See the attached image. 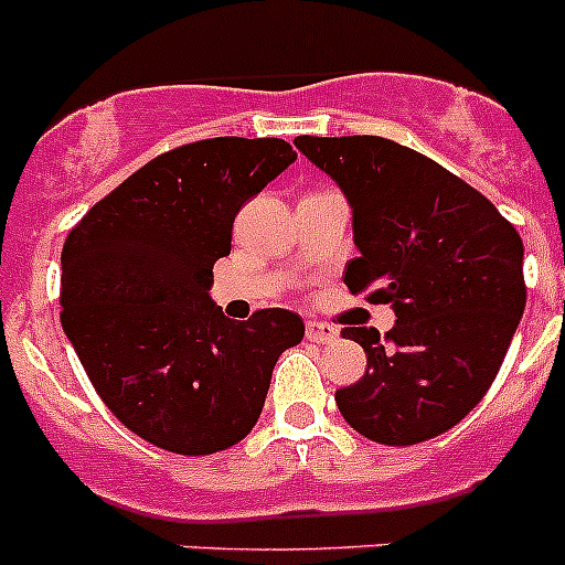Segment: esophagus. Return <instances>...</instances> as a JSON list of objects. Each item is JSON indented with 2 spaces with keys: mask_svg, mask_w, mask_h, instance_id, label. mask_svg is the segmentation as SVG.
Returning <instances> with one entry per match:
<instances>
[{
  "mask_svg": "<svg viewBox=\"0 0 565 565\" xmlns=\"http://www.w3.org/2000/svg\"><path fill=\"white\" fill-rule=\"evenodd\" d=\"M337 337H339V331L333 326H326V322H317V320L306 322V339H309V342L328 344V342H333Z\"/></svg>",
  "mask_w": 565,
  "mask_h": 565,
  "instance_id": "esophagus-1",
  "label": "esophagus"
}]
</instances>
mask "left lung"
<instances>
[{
  "mask_svg": "<svg viewBox=\"0 0 565 565\" xmlns=\"http://www.w3.org/2000/svg\"><path fill=\"white\" fill-rule=\"evenodd\" d=\"M353 212L350 292L372 289L394 328H344L366 353L337 392L344 422L377 445L445 434L489 392L522 320L524 245L486 195L425 154L372 135L295 137Z\"/></svg>",
  "mask_w": 565,
  "mask_h": 565,
  "instance_id": "8db88e82",
  "label": "left lung"
}]
</instances>
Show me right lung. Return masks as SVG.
<instances>
[{"label":"right lung","instance_id":"obj_1","mask_svg":"<svg viewBox=\"0 0 565 565\" xmlns=\"http://www.w3.org/2000/svg\"><path fill=\"white\" fill-rule=\"evenodd\" d=\"M298 154L278 137H212L157 157L98 201L63 245L60 306L98 397L131 434L210 456L250 434L303 320L234 322L210 298L234 217Z\"/></svg>","mask_w":565,"mask_h":565}]
</instances>
